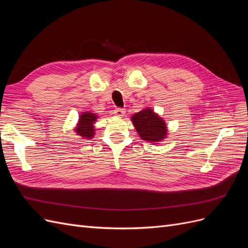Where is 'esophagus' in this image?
<instances>
[{"label": "esophagus", "mask_w": 248, "mask_h": 248, "mask_svg": "<svg viewBox=\"0 0 248 248\" xmlns=\"http://www.w3.org/2000/svg\"><path fill=\"white\" fill-rule=\"evenodd\" d=\"M114 114H115V116H117V117H122V116H124V114H125V109H124V108H116V109L114 110Z\"/></svg>", "instance_id": "esophagus-1"}]
</instances>
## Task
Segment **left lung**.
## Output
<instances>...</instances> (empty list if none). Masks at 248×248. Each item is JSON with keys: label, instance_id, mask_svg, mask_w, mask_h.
<instances>
[{"label": "left lung", "instance_id": "left-lung-1", "mask_svg": "<svg viewBox=\"0 0 248 248\" xmlns=\"http://www.w3.org/2000/svg\"><path fill=\"white\" fill-rule=\"evenodd\" d=\"M132 123L140 139L147 141H160L167 136V125L151 108H145L133 115Z\"/></svg>", "mask_w": 248, "mask_h": 248}]
</instances>
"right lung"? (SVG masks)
I'll use <instances>...</instances> for the list:
<instances>
[{"label":"right lung","instance_id":"right-lung-1","mask_svg":"<svg viewBox=\"0 0 248 248\" xmlns=\"http://www.w3.org/2000/svg\"><path fill=\"white\" fill-rule=\"evenodd\" d=\"M97 116L92 112H84L79 117L78 124L76 128L77 133L84 140L92 139L94 136L93 123L96 121Z\"/></svg>","mask_w":248,"mask_h":248}]
</instances>
